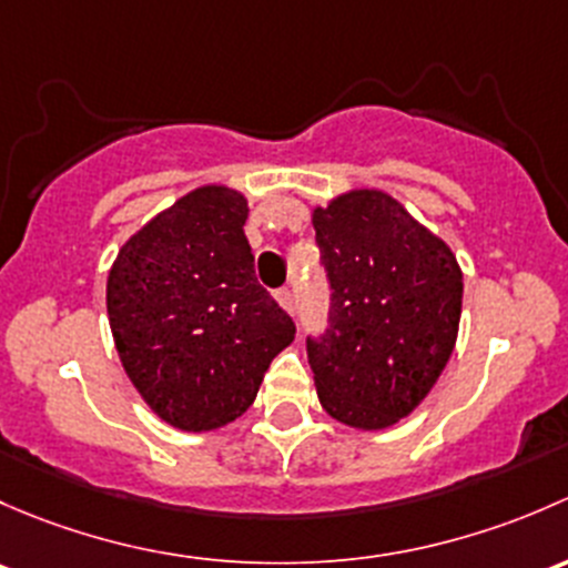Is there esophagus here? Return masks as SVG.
Instances as JSON below:
<instances>
[{"mask_svg": "<svg viewBox=\"0 0 568 568\" xmlns=\"http://www.w3.org/2000/svg\"><path fill=\"white\" fill-rule=\"evenodd\" d=\"M276 301H278V306L284 308V312L295 314V295H292L290 286H284V290L276 292Z\"/></svg>", "mask_w": 568, "mask_h": 568, "instance_id": "esophagus-1", "label": "esophagus"}]
</instances>
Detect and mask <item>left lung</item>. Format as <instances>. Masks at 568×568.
Instances as JSON below:
<instances>
[{
  "label": "left lung",
  "mask_w": 568,
  "mask_h": 568,
  "mask_svg": "<svg viewBox=\"0 0 568 568\" xmlns=\"http://www.w3.org/2000/svg\"><path fill=\"white\" fill-rule=\"evenodd\" d=\"M312 224L333 290L331 327L306 344L320 405L353 429H388L452 358L462 267L388 191H344L312 210Z\"/></svg>",
  "instance_id": "obj_1"
}]
</instances>
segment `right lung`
I'll use <instances>...</instances> for the list:
<instances>
[{
  "mask_svg": "<svg viewBox=\"0 0 568 568\" xmlns=\"http://www.w3.org/2000/svg\"><path fill=\"white\" fill-rule=\"evenodd\" d=\"M248 202L199 185L133 232L106 282L116 355L144 405L169 426L213 432L254 405L290 347V314L256 284Z\"/></svg>",
  "mask_w": 568,
  "mask_h": 568,
  "instance_id": "right-lung-1",
  "label": "right lung"
}]
</instances>
